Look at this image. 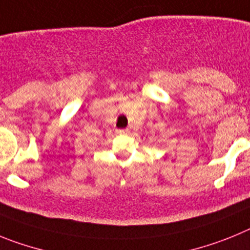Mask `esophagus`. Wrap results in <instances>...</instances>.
<instances>
[{
  "mask_svg": "<svg viewBox=\"0 0 250 250\" xmlns=\"http://www.w3.org/2000/svg\"><path fill=\"white\" fill-rule=\"evenodd\" d=\"M116 132H118L119 135H127V134H130V130L129 129H120V130H116Z\"/></svg>",
  "mask_w": 250,
  "mask_h": 250,
  "instance_id": "1",
  "label": "esophagus"
}]
</instances>
